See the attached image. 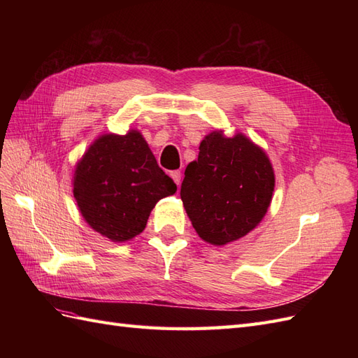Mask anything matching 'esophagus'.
Returning <instances> with one entry per match:
<instances>
[{
    "instance_id": "esophagus-1",
    "label": "esophagus",
    "mask_w": 358,
    "mask_h": 358,
    "mask_svg": "<svg viewBox=\"0 0 358 358\" xmlns=\"http://www.w3.org/2000/svg\"><path fill=\"white\" fill-rule=\"evenodd\" d=\"M170 178H171L173 180H175L176 185H179V183H180V171H179V170L170 171Z\"/></svg>"
}]
</instances>
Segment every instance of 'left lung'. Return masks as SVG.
I'll return each instance as SVG.
<instances>
[{"label":"left lung","instance_id":"obj_1","mask_svg":"<svg viewBox=\"0 0 358 358\" xmlns=\"http://www.w3.org/2000/svg\"><path fill=\"white\" fill-rule=\"evenodd\" d=\"M275 187L267 155L243 134L206 136L197 161L185 170L180 199L203 241L225 245L258 225Z\"/></svg>","mask_w":358,"mask_h":358}]
</instances>
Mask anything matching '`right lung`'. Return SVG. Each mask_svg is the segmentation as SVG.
<instances>
[{"label":"right lung","mask_w":358,"mask_h":358,"mask_svg":"<svg viewBox=\"0 0 358 358\" xmlns=\"http://www.w3.org/2000/svg\"><path fill=\"white\" fill-rule=\"evenodd\" d=\"M73 187L86 222L113 242L142 233L155 204L178 189L138 131L96 138L78 162Z\"/></svg>","instance_id":"right-lung-1"}]
</instances>
